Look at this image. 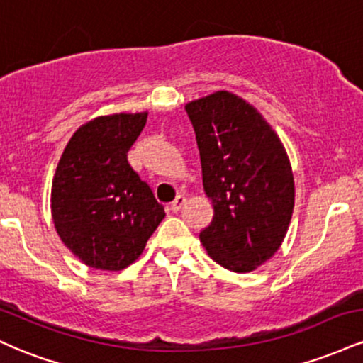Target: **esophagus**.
<instances>
[{
    "instance_id": "34e87169",
    "label": "esophagus",
    "mask_w": 363,
    "mask_h": 363,
    "mask_svg": "<svg viewBox=\"0 0 363 363\" xmlns=\"http://www.w3.org/2000/svg\"><path fill=\"white\" fill-rule=\"evenodd\" d=\"M184 203H186V198H184V196H182V194H179V196H176V199H174V201L170 203L169 208L174 211V213H177V211L181 210Z\"/></svg>"
}]
</instances>
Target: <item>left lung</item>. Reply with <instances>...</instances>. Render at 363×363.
I'll list each match as a JSON object with an SVG mask.
<instances>
[{
  "mask_svg": "<svg viewBox=\"0 0 363 363\" xmlns=\"http://www.w3.org/2000/svg\"><path fill=\"white\" fill-rule=\"evenodd\" d=\"M213 220L199 240L213 261L247 273L285 239L295 187L280 138L251 104L216 91L186 106Z\"/></svg>",
  "mask_w": 363,
  "mask_h": 363,
  "instance_id": "8db88e82",
  "label": "left lung"
}]
</instances>
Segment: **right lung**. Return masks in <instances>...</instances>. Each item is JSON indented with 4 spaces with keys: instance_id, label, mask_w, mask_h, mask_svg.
I'll return each mask as SVG.
<instances>
[{
    "instance_id": "add662e5",
    "label": "right lung",
    "mask_w": 363,
    "mask_h": 363,
    "mask_svg": "<svg viewBox=\"0 0 363 363\" xmlns=\"http://www.w3.org/2000/svg\"><path fill=\"white\" fill-rule=\"evenodd\" d=\"M145 123L147 112L90 121L72 136L57 164L54 225L91 268L119 272L135 262L165 216L152 187L128 162Z\"/></svg>"
}]
</instances>
